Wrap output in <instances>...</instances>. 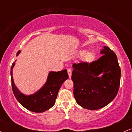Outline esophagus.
<instances>
[{"instance_id": "34e87169", "label": "esophagus", "mask_w": 132, "mask_h": 132, "mask_svg": "<svg viewBox=\"0 0 132 132\" xmlns=\"http://www.w3.org/2000/svg\"><path fill=\"white\" fill-rule=\"evenodd\" d=\"M68 76H69V78H71V75H72V71H71L70 69H68Z\"/></svg>"}]
</instances>
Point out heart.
<instances>
[{"label":"heart","instance_id":"heart-1","mask_svg":"<svg viewBox=\"0 0 132 132\" xmlns=\"http://www.w3.org/2000/svg\"><path fill=\"white\" fill-rule=\"evenodd\" d=\"M78 54L79 56H82L81 60L82 63H83L89 64L94 61L95 58V53L92 51H86V50H82L79 51Z\"/></svg>","mask_w":132,"mask_h":132}]
</instances>
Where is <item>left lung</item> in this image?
<instances>
[{
  "instance_id": "obj_1",
  "label": "left lung",
  "mask_w": 132,
  "mask_h": 132,
  "mask_svg": "<svg viewBox=\"0 0 132 132\" xmlns=\"http://www.w3.org/2000/svg\"><path fill=\"white\" fill-rule=\"evenodd\" d=\"M99 60L90 64H72L74 96L77 104L88 110L108 105L119 90L121 71L116 53L104 46Z\"/></svg>"
}]
</instances>
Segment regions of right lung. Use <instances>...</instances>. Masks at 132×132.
I'll list each match as a JSON object with an SVG mask.
<instances>
[{"label": "right lung", "instance_id": "1", "mask_svg": "<svg viewBox=\"0 0 132 132\" xmlns=\"http://www.w3.org/2000/svg\"><path fill=\"white\" fill-rule=\"evenodd\" d=\"M21 51L16 53V56L19 55ZM13 62L10 69L12 79V87L13 94L16 100L23 107L33 112L41 113L49 110L54 105L57 98V93L62 84L68 79L67 70L57 71H50L45 84L37 92L32 94L25 95L18 89L13 78V69L15 64Z\"/></svg>", "mask_w": 132, "mask_h": 132}]
</instances>
